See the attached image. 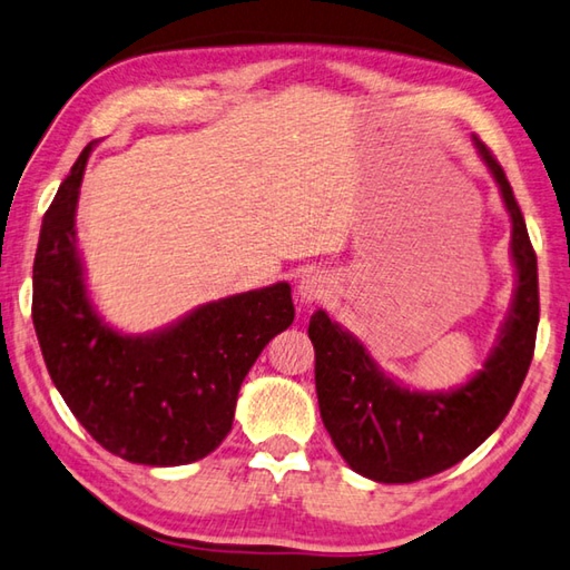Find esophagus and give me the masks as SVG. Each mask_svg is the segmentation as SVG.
<instances>
[{
  "label": "esophagus",
  "instance_id": "obj_1",
  "mask_svg": "<svg viewBox=\"0 0 570 570\" xmlns=\"http://www.w3.org/2000/svg\"><path fill=\"white\" fill-rule=\"evenodd\" d=\"M327 293H331V285H327V277L321 273H307L297 283V295H301L303 303L323 301Z\"/></svg>",
  "mask_w": 570,
  "mask_h": 570
}]
</instances>
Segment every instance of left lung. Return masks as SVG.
I'll return each mask as SVG.
<instances>
[{
	"mask_svg": "<svg viewBox=\"0 0 570 570\" xmlns=\"http://www.w3.org/2000/svg\"><path fill=\"white\" fill-rule=\"evenodd\" d=\"M478 155L501 187L511 213L515 295L485 367L448 393L397 385L363 343L325 311L311 317L315 391L323 423L345 463L377 483H415L471 455L511 411L533 361L538 331V263L525 219L503 167L481 139Z\"/></svg>",
	"mask_w": 570,
	"mask_h": 570,
	"instance_id": "left-lung-1",
	"label": "left lung"
}]
</instances>
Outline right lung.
<instances>
[{
  "label": "right lung",
  "instance_id": "obj_1",
  "mask_svg": "<svg viewBox=\"0 0 570 570\" xmlns=\"http://www.w3.org/2000/svg\"><path fill=\"white\" fill-rule=\"evenodd\" d=\"M89 142L45 213L35 257L32 321L49 377L85 431L142 465H185L233 428L249 367L291 327V285L223 297L147 335L109 327L89 303L75 213Z\"/></svg>",
  "mask_w": 570,
  "mask_h": 570
}]
</instances>
